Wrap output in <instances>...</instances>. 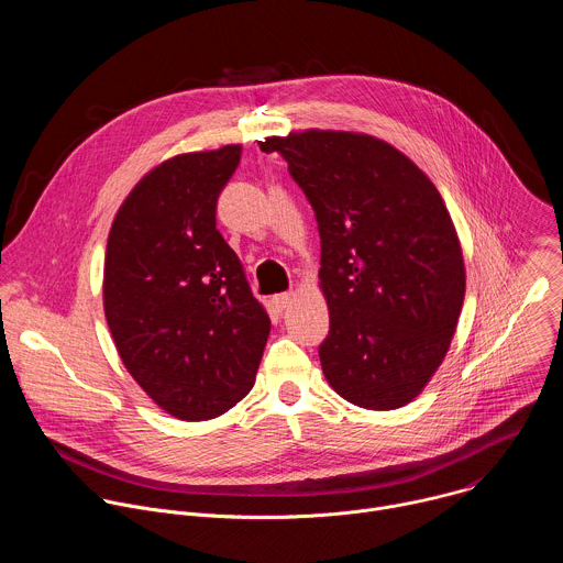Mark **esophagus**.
<instances>
[{"mask_svg":"<svg viewBox=\"0 0 563 563\" xmlns=\"http://www.w3.org/2000/svg\"><path fill=\"white\" fill-rule=\"evenodd\" d=\"M291 300H294V291H285V294H276L274 296V305H276V309H287L289 305H291Z\"/></svg>","mask_w":563,"mask_h":563,"instance_id":"1","label":"esophagus"}]
</instances>
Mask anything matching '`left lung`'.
<instances>
[{"label":"left lung","instance_id":"1","mask_svg":"<svg viewBox=\"0 0 563 563\" xmlns=\"http://www.w3.org/2000/svg\"><path fill=\"white\" fill-rule=\"evenodd\" d=\"M258 144L287 159L316 213L325 378L358 408H404L445 358L465 296L441 194L406 153L365 133L309 129Z\"/></svg>","mask_w":563,"mask_h":563}]
</instances>
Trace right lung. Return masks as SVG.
<instances>
[{
	"mask_svg": "<svg viewBox=\"0 0 563 563\" xmlns=\"http://www.w3.org/2000/svg\"><path fill=\"white\" fill-rule=\"evenodd\" d=\"M240 151L227 144L165 159L133 187L109 231L104 313L118 354L183 421L220 417L254 387L272 330L216 229Z\"/></svg>",
	"mask_w": 563,
	"mask_h": 563,
	"instance_id": "obj_1",
	"label": "right lung"
}]
</instances>
